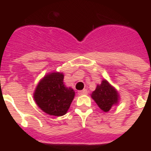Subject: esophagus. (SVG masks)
Here are the masks:
<instances>
[{
  "mask_svg": "<svg viewBox=\"0 0 151 151\" xmlns=\"http://www.w3.org/2000/svg\"><path fill=\"white\" fill-rule=\"evenodd\" d=\"M78 94H79V95H86V94H87V90H80V91H78Z\"/></svg>",
  "mask_w": 151,
  "mask_h": 151,
  "instance_id": "obj_1",
  "label": "esophagus"
}]
</instances>
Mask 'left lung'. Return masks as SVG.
I'll list each match as a JSON object with an SVG mask.
<instances>
[{"mask_svg": "<svg viewBox=\"0 0 151 151\" xmlns=\"http://www.w3.org/2000/svg\"><path fill=\"white\" fill-rule=\"evenodd\" d=\"M91 96L98 106L104 112H109L112 106L116 104L119 100V95L115 89L106 80L102 81L100 85H97Z\"/></svg>", "mask_w": 151, "mask_h": 151, "instance_id": "obj_1", "label": "left lung"}]
</instances>
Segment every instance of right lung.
<instances>
[{
  "label": "right lung",
  "mask_w": 151,
  "mask_h": 151,
  "mask_svg": "<svg viewBox=\"0 0 151 151\" xmlns=\"http://www.w3.org/2000/svg\"><path fill=\"white\" fill-rule=\"evenodd\" d=\"M74 90L64 84L61 73H51L38 84L34 99L43 112L51 115L61 116L66 114L74 97Z\"/></svg>",
  "instance_id": "add662e5"
}]
</instances>
